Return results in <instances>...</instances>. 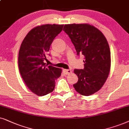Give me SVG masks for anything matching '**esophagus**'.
Wrapping results in <instances>:
<instances>
[{
    "label": "esophagus",
    "instance_id": "1",
    "mask_svg": "<svg viewBox=\"0 0 129 129\" xmlns=\"http://www.w3.org/2000/svg\"><path fill=\"white\" fill-rule=\"evenodd\" d=\"M63 71L66 74H69L71 73V70H63Z\"/></svg>",
    "mask_w": 129,
    "mask_h": 129
}]
</instances>
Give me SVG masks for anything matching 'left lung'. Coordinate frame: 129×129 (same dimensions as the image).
Returning a JSON list of instances; mask_svg holds the SVG:
<instances>
[{
    "instance_id": "1",
    "label": "left lung",
    "mask_w": 129,
    "mask_h": 129,
    "mask_svg": "<svg viewBox=\"0 0 129 129\" xmlns=\"http://www.w3.org/2000/svg\"><path fill=\"white\" fill-rule=\"evenodd\" d=\"M63 30L74 45L77 55L84 56V69H75L78 80L73 85L82 95H92L100 90L109 76L110 50L103 34L87 23L65 25Z\"/></svg>"
}]
</instances>
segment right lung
<instances>
[{
	"instance_id": "1",
	"label": "right lung",
	"mask_w": 129,
	"mask_h": 129,
	"mask_svg": "<svg viewBox=\"0 0 129 129\" xmlns=\"http://www.w3.org/2000/svg\"><path fill=\"white\" fill-rule=\"evenodd\" d=\"M63 25L46 24L34 27L22 41L18 56L20 74L25 84L34 94L44 96L52 92L55 80L61 76V68L44 62L46 54Z\"/></svg>"
}]
</instances>
